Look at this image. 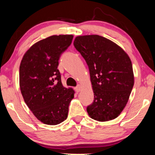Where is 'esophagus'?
Here are the masks:
<instances>
[{"label":"esophagus","mask_w":155,"mask_h":155,"mask_svg":"<svg viewBox=\"0 0 155 155\" xmlns=\"http://www.w3.org/2000/svg\"><path fill=\"white\" fill-rule=\"evenodd\" d=\"M75 90L77 92H79L80 90H81V87H80V85H78L77 87H75Z\"/></svg>","instance_id":"1"}]
</instances>
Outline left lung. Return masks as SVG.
<instances>
[{"label":"left lung","instance_id":"left-lung-1","mask_svg":"<svg viewBox=\"0 0 155 155\" xmlns=\"http://www.w3.org/2000/svg\"><path fill=\"white\" fill-rule=\"evenodd\" d=\"M73 44L90 71L94 101L87 107L89 116L98 121L114 119L126 107L134 84L130 58L101 36H79Z\"/></svg>","mask_w":155,"mask_h":155}]
</instances>
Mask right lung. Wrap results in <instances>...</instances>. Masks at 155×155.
Returning a JSON list of instances; mask_svg holds the SVG:
<instances>
[{
    "label": "right lung",
    "instance_id": "obj_1",
    "mask_svg": "<svg viewBox=\"0 0 155 155\" xmlns=\"http://www.w3.org/2000/svg\"><path fill=\"white\" fill-rule=\"evenodd\" d=\"M73 38V35H54L42 39L25 53L21 61V93L34 115L45 124H59L68 117L75 92L63 86L58 66Z\"/></svg>",
    "mask_w": 155,
    "mask_h": 155
}]
</instances>
